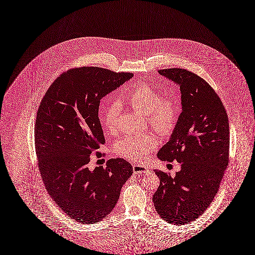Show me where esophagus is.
<instances>
[{"label": "esophagus", "instance_id": "34e87169", "mask_svg": "<svg viewBox=\"0 0 255 255\" xmlns=\"http://www.w3.org/2000/svg\"><path fill=\"white\" fill-rule=\"evenodd\" d=\"M132 171L134 174H139V173H148L149 170L146 167L141 166V165H133L132 166Z\"/></svg>", "mask_w": 255, "mask_h": 255}]
</instances>
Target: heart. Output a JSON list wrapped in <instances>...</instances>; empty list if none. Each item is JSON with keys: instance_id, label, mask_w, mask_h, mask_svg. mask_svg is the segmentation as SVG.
Here are the masks:
<instances>
[{"instance_id": "heart-1", "label": "heart", "mask_w": 255, "mask_h": 255, "mask_svg": "<svg viewBox=\"0 0 255 255\" xmlns=\"http://www.w3.org/2000/svg\"><path fill=\"white\" fill-rule=\"evenodd\" d=\"M123 102L132 110L146 115L149 124L162 134L170 132L175 124L179 110L177 101L173 97H161L157 90L148 85L142 84L132 88ZM120 113L118 105H111L104 111L102 123L107 132H117ZM157 144V138L151 133L127 135L116 143L115 150L122 157L143 162Z\"/></svg>"}]
</instances>
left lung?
Returning <instances> with one entry per match:
<instances>
[{
	"label": "left lung",
	"instance_id": "1",
	"mask_svg": "<svg viewBox=\"0 0 255 255\" xmlns=\"http://www.w3.org/2000/svg\"><path fill=\"white\" fill-rule=\"evenodd\" d=\"M158 72L180 87L182 113L157 157L177 160L181 170L173 178L154 170L160 185L152 200L163 220L180 225L198 219L219 191L228 165V117L215 90L193 72L177 68Z\"/></svg>",
	"mask_w": 255,
	"mask_h": 255
}]
</instances>
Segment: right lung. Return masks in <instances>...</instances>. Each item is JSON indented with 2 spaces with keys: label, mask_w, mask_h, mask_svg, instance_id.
<instances>
[{
  "label": "right lung",
  "mask_w": 255,
  "mask_h": 255,
  "mask_svg": "<svg viewBox=\"0 0 255 255\" xmlns=\"http://www.w3.org/2000/svg\"><path fill=\"white\" fill-rule=\"evenodd\" d=\"M132 76L97 67L68 70L53 82L38 108L35 152L43 183L59 208L81 223L106 219L132 174L130 163L122 158L109 159L106 167H88L91 153L106 143L100 101Z\"/></svg>",
  "instance_id": "add662e5"
}]
</instances>
